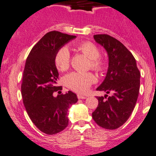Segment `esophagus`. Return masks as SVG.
Wrapping results in <instances>:
<instances>
[{
	"label": "esophagus",
	"mask_w": 156,
	"mask_h": 156,
	"mask_svg": "<svg viewBox=\"0 0 156 156\" xmlns=\"http://www.w3.org/2000/svg\"><path fill=\"white\" fill-rule=\"evenodd\" d=\"M78 99H85V98H87V97L86 96L81 95V94H78Z\"/></svg>",
	"instance_id": "esophagus-1"
}]
</instances>
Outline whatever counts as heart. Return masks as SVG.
Instances as JSON below:
<instances>
[{
    "label": "heart",
    "mask_w": 156,
    "mask_h": 156,
    "mask_svg": "<svg viewBox=\"0 0 156 156\" xmlns=\"http://www.w3.org/2000/svg\"><path fill=\"white\" fill-rule=\"evenodd\" d=\"M78 49L89 58L91 68L96 71H101L104 68V62L99 58L100 51L95 45L91 42H85L78 46ZM55 63L57 68L61 71H65L69 68L70 52L66 47L58 51L55 57ZM95 78L91 73L71 72L65 76V84L67 87L78 93L86 92Z\"/></svg>",
    "instance_id": "heart-1"
}]
</instances>
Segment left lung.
<instances>
[{
  "label": "left lung",
  "mask_w": 156,
  "mask_h": 156,
  "mask_svg": "<svg viewBox=\"0 0 156 156\" xmlns=\"http://www.w3.org/2000/svg\"><path fill=\"white\" fill-rule=\"evenodd\" d=\"M94 39L106 51L108 67L105 78L97 91L112 93L108 99L97 97L98 105L92 113L101 128L116 129L125 124L133 112L140 88V72L132 54L119 41L107 34H96ZM105 94V98L107 97Z\"/></svg>",
  "instance_id": "obj_1"
}]
</instances>
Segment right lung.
<instances>
[{
  "label": "right lung",
  "mask_w": 156,
  "mask_h": 156,
  "mask_svg": "<svg viewBox=\"0 0 156 156\" xmlns=\"http://www.w3.org/2000/svg\"><path fill=\"white\" fill-rule=\"evenodd\" d=\"M75 37L48 32L33 47L26 60L21 84L23 103L32 122L47 135H55L68 126V108L78 101L76 94L71 91L53 95L59 88L55 55Z\"/></svg>",
  "instance_id": "1"
}]
</instances>
